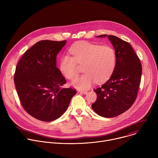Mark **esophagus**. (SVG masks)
<instances>
[{
    "instance_id": "obj_1",
    "label": "esophagus",
    "mask_w": 158,
    "mask_h": 158,
    "mask_svg": "<svg viewBox=\"0 0 158 158\" xmlns=\"http://www.w3.org/2000/svg\"><path fill=\"white\" fill-rule=\"evenodd\" d=\"M79 93L81 94H87V91H79Z\"/></svg>"
}]
</instances>
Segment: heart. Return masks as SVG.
<instances>
[{"instance_id":"b5f03b06","label":"heart","mask_w":158,"mask_h":158,"mask_svg":"<svg viewBox=\"0 0 158 158\" xmlns=\"http://www.w3.org/2000/svg\"><path fill=\"white\" fill-rule=\"evenodd\" d=\"M73 57L64 56L60 61L59 69L67 79H73L78 74V65L83 66L85 73L76 78L71 85L79 90H86L96 81L97 83L107 81L113 73L116 64L114 49L109 46L82 42L71 50Z\"/></svg>"}]
</instances>
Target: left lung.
<instances>
[{"label":"left lung","instance_id":"obj_1","mask_svg":"<svg viewBox=\"0 0 158 158\" xmlns=\"http://www.w3.org/2000/svg\"><path fill=\"white\" fill-rule=\"evenodd\" d=\"M116 55L115 69L101 87L94 89L97 94L92 108L104 118L118 116L129 109L137 98L141 82L142 66L138 56L127 42L114 35L106 34Z\"/></svg>","mask_w":158,"mask_h":158}]
</instances>
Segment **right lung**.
<instances>
[{
  "instance_id": "add662e5",
  "label": "right lung",
  "mask_w": 158,
  "mask_h": 158,
  "mask_svg": "<svg viewBox=\"0 0 158 158\" xmlns=\"http://www.w3.org/2000/svg\"><path fill=\"white\" fill-rule=\"evenodd\" d=\"M66 40H40L28 49L15 68L14 83L22 107L29 114L49 122L68 108L76 91L63 88L65 79L56 67V56Z\"/></svg>"
}]
</instances>
